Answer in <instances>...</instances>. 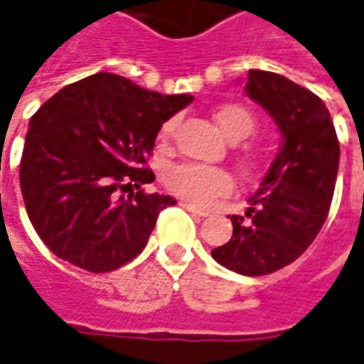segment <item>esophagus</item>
Returning a JSON list of instances; mask_svg holds the SVG:
<instances>
[{
	"label": "esophagus",
	"mask_w": 364,
	"mask_h": 364,
	"mask_svg": "<svg viewBox=\"0 0 364 364\" xmlns=\"http://www.w3.org/2000/svg\"><path fill=\"white\" fill-rule=\"evenodd\" d=\"M179 205H181L185 211H189V213H193V215H199V217H207V215H209L207 211H201V209H197V207H195V205H191V203L181 201Z\"/></svg>",
	"instance_id": "34e87169"
}]
</instances>
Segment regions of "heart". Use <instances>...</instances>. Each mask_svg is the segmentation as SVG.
<instances>
[{"label":"heart","mask_w":364,"mask_h":364,"mask_svg":"<svg viewBox=\"0 0 364 364\" xmlns=\"http://www.w3.org/2000/svg\"><path fill=\"white\" fill-rule=\"evenodd\" d=\"M215 121L225 133V137L231 141H241L249 137L255 131V117L249 109L243 105H225L215 113ZM175 131V121H167L163 125L161 135L169 137ZM257 159L247 157L243 161V167L247 171L255 169ZM165 185L177 197L185 201L193 203L197 207H207L215 199L223 197L233 189V179L231 175L213 167V165H203V163H179L173 165L165 173Z\"/></svg>","instance_id":"b5f03b06"}]
</instances>
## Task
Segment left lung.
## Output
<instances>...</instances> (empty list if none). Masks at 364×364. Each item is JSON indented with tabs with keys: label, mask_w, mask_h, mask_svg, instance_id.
<instances>
[{
	"label": "left lung",
	"mask_w": 364,
	"mask_h": 364,
	"mask_svg": "<svg viewBox=\"0 0 364 364\" xmlns=\"http://www.w3.org/2000/svg\"><path fill=\"white\" fill-rule=\"evenodd\" d=\"M245 91L273 117L283 143L249 209L231 215L229 243L211 255L235 273L259 277L291 265L315 241L331 209L341 149L313 91L261 69L249 71Z\"/></svg>",
	"instance_id": "obj_1"
}]
</instances>
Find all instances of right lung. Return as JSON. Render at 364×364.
<instances>
[{"label": "right lung", "instance_id": "obj_1", "mask_svg": "<svg viewBox=\"0 0 364 364\" xmlns=\"http://www.w3.org/2000/svg\"><path fill=\"white\" fill-rule=\"evenodd\" d=\"M193 95H161L115 73L58 91L26 135L19 185L39 239L59 259L109 273L145 249L175 199L141 187L155 181L147 157L165 121ZM131 186L139 188L123 198Z\"/></svg>", "mask_w": 364, "mask_h": 364}]
</instances>
